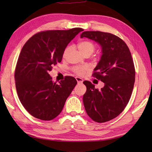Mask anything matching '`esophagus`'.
Wrapping results in <instances>:
<instances>
[{
    "instance_id": "1",
    "label": "esophagus",
    "mask_w": 152,
    "mask_h": 152,
    "mask_svg": "<svg viewBox=\"0 0 152 152\" xmlns=\"http://www.w3.org/2000/svg\"><path fill=\"white\" fill-rule=\"evenodd\" d=\"M75 79H76L78 83H82V82L84 81V80L82 79H81V78H80V77H76Z\"/></svg>"
}]
</instances>
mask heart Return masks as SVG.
Masks as SVG:
<instances>
[{"instance_id":"b5f03b06","label":"heart","mask_w":152,"mask_h":152,"mask_svg":"<svg viewBox=\"0 0 152 152\" xmlns=\"http://www.w3.org/2000/svg\"><path fill=\"white\" fill-rule=\"evenodd\" d=\"M78 48H79V50L80 52V53L84 56L86 54L91 55L95 50L96 46L93 42H91V41L84 40V41H82V42H80L79 44H78ZM69 50H70V47H67L65 49V50H64V53L63 54V57L66 56V55L68 53ZM72 69H73V71L76 74L79 75H82L85 73V72L87 70V67L85 66H74Z\"/></svg>"}]
</instances>
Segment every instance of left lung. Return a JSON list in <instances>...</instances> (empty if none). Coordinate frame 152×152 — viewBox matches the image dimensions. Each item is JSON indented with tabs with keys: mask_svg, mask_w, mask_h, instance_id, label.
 I'll list each match as a JSON object with an SVG mask.
<instances>
[{
	"mask_svg": "<svg viewBox=\"0 0 152 152\" xmlns=\"http://www.w3.org/2000/svg\"><path fill=\"white\" fill-rule=\"evenodd\" d=\"M86 37L100 44L102 55L93 76L104 83L99 90L84 81L86 92L83 103L86 113L96 122L111 121L122 112L129 101L135 82V68L127 44L118 37L99 31L82 32Z\"/></svg>",
	"mask_w": 152,
	"mask_h": 152,
	"instance_id": "1",
	"label": "left lung"
}]
</instances>
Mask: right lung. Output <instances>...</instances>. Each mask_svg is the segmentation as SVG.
Returning a JSON list of instances; mask_svg holds the SVG:
<instances>
[{"instance_id": "add662e5", "label": "right lung", "mask_w": 152, "mask_h": 152, "mask_svg": "<svg viewBox=\"0 0 152 152\" xmlns=\"http://www.w3.org/2000/svg\"><path fill=\"white\" fill-rule=\"evenodd\" d=\"M84 30H47L30 38L23 47L15 69L16 88L20 102L32 116L50 121L61 113L77 82L66 76L56 84L49 74L60 63L67 45Z\"/></svg>"}]
</instances>
